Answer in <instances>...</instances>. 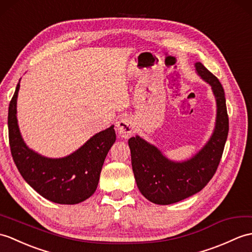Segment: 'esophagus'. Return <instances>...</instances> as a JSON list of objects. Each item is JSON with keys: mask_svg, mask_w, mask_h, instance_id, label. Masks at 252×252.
<instances>
[{"mask_svg": "<svg viewBox=\"0 0 252 252\" xmlns=\"http://www.w3.org/2000/svg\"><path fill=\"white\" fill-rule=\"evenodd\" d=\"M117 131H118L119 135L121 137H125V138L130 137L134 133L133 121L130 118H127V117H125V118L120 119L118 122H117Z\"/></svg>", "mask_w": 252, "mask_h": 252, "instance_id": "1", "label": "esophagus"}]
</instances>
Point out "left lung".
Instances as JSON below:
<instances>
[{
    "mask_svg": "<svg viewBox=\"0 0 252 252\" xmlns=\"http://www.w3.org/2000/svg\"><path fill=\"white\" fill-rule=\"evenodd\" d=\"M195 72L212 87L217 105L215 128L206 144L185 161H173L157 146L140 136L128 139L134 177L140 193L159 205L177 203L200 192L213 178L223 153L229 133L224 90L218 78L201 62Z\"/></svg>",
    "mask_w": 252,
    "mask_h": 252,
    "instance_id": "left-lung-1",
    "label": "left lung"
}]
</instances>
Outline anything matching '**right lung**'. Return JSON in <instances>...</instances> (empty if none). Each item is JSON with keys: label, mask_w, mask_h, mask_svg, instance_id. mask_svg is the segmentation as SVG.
Masks as SVG:
<instances>
[{"label": "right lung", "mask_w": 252, "mask_h": 252, "mask_svg": "<svg viewBox=\"0 0 252 252\" xmlns=\"http://www.w3.org/2000/svg\"><path fill=\"white\" fill-rule=\"evenodd\" d=\"M20 80L8 107L11 156L19 173L38 194L58 204H78L95 192L109 149L116 142L114 126L96 133L71 155L48 158L29 148L19 130L17 98Z\"/></svg>", "instance_id": "obj_1"}]
</instances>
